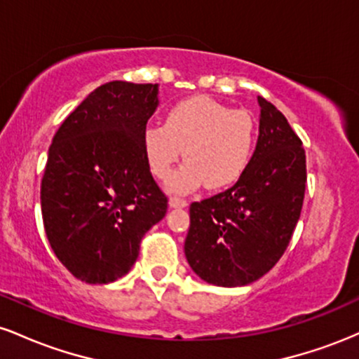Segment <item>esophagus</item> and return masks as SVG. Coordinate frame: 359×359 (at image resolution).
<instances>
[{
	"label": "esophagus",
	"instance_id": "34e87169",
	"mask_svg": "<svg viewBox=\"0 0 359 359\" xmlns=\"http://www.w3.org/2000/svg\"><path fill=\"white\" fill-rule=\"evenodd\" d=\"M168 205H170V208H185V205H187V201H184V199H180V197H170V199H168Z\"/></svg>",
	"mask_w": 359,
	"mask_h": 359
}]
</instances>
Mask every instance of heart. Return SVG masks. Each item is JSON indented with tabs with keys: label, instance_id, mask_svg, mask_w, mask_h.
Masks as SVG:
<instances>
[{
	"label": "heart",
	"instance_id": "1",
	"mask_svg": "<svg viewBox=\"0 0 359 359\" xmlns=\"http://www.w3.org/2000/svg\"><path fill=\"white\" fill-rule=\"evenodd\" d=\"M143 155L156 179L167 180L184 150L188 162L168 180L174 192H189L205 182L211 191L231 187L250 165L255 148L253 119L245 111L208 96H192L167 111L162 125H148Z\"/></svg>",
	"mask_w": 359,
	"mask_h": 359
}]
</instances>
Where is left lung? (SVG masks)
<instances>
[{"mask_svg":"<svg viewBox=\"0 0 359 359\" xmlns=\"http://www.w3.org/2000/svg\"><path fill=\"white\" fill-rule=\"evenodd\" d=\"M258 142L246 172L228 191L192 203L185 258L204 282L243 287L282 258L300 217L306 151L287 118L258 96Z\"/></svg>","mask_w":359,"mask_h":359,"instance_id":"left-lung-1","label":"left lung"}]
</instances>
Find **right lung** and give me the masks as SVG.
Listing matches in <instances>:
<instances>
[{"instance_id":"add662e5","label":"right lung","mask_w":359,"mask_h":359,"mask_svg":"<svg viewBox=\"0 0 359 359\" xmlns=\"http://www.w3.org/2000/svg\"><path fill=\"white\" fill-rule=\"evenodd\" d=\"M156 106L158 84L106 82L52 140L40 189L45 233L62 265L82 282L125 277L142 238L165 216L167 197L142 147Z\"/></svg>"}]
</instances>
